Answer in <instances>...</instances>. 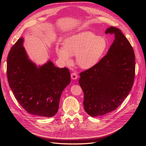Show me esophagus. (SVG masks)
I'll return each instance as SVG.
<instances>
[{"label": "esophagus", "instance_id": "1", "mask_svg": "<svg viewBox=\"0 0 146 146\" xmlns=\"http://www.w3.org/2000/svg\"><path fill=\"white\" fill-rule=\"evenodd\" d=\"M71 78L73 80H76L78 78V76L76 73H72L71 74Z\"/></svg>", "mask_w": 146, "mask_h": 146}]
</instances>
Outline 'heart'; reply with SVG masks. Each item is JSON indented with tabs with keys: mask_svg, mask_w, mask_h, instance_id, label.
Here are the masks:
<instances>
[{
	"mask_svg": "<svg viewBox=\"0 0 146 146\" xmlns=\"http://www.w3.org/2000/svg\"><path fill=\"white\" fill-rule=\"evenodd\" d=\"M107 40L90 31H83L66 38L64 47H56V52L65 63L70 60L71 55H76V62L82 69L95 65L108 48Z\"/></svg>",
	"mask_w": 146,
	"mask_h": 146,
	"instance_id": "heart-1",
	"label": "heart"
}]
</instances>
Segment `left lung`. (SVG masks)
<instances>
[{
    "label": "left lung",
    "mask_w": 146,
    "mask_h": 146,
    "mask_svg": "<svg viewBox=\"0 0 146 146\" xmlns=\"http://www.w3.org/2000/svg\"><path fill=\"white\" fill-rule=\"evenodd\" d=\"M105 33L115 36L107 54L80 73L84 110L91 117L115 110L130 92L135 76V56L129 41L115 27H110Z\"/></svg>",
    "instance_id": "8db88e82"
}]
</instances>
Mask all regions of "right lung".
Masks as SVG:
<instances>
[{
	"label": "right lung",
	"instance_id": "add662e5",
	"mask_svg": "<svg viewBox=\"0 0 146 146\" xmlns=\"http://www.w3.org/2000/svg\"><path fill=\"white\" fill-rule=\"evenodd\" d=\"M23 41L19 38L8 54L9 86L28 113L51 117L58 112L61 94L70 82V71L55 66L51 60L37 67L28 59Z\"/></svg>",
	"mask_w": 146,
	"mask_h": 146
}]
</instances>
